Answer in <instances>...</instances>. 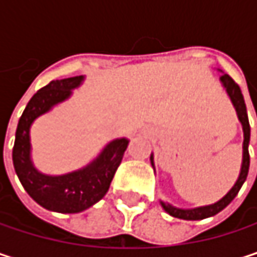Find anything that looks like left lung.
<instances>
[{
    "instance_id": "obj_1",
    "label": "left lung",
    "mask_w": 257,
    "mask_h": 257,
    "mask_svg": "<svg viewBox=\"0 0 257 257\" xmlns=\"http://www.w3.org/2000/svg\"><path fill=\"white\" fill-rule=\"evenodd\" d=\"M222 83L226 87L228 95L231 96L232 104L236 108L238 113V119L242 123V131H244V143H242V165H241V173L239 177L236 180V183L233 184L231 190L216 204L213 205H207V207H199V208H192V210H180L176 207H171L170 204H164L162 207L165 208V211L168 214H171L173 217H179L183 220H201V219H207L211 217L217 213H220L225 207H228L232 202V199L238 195L241 186L244 184V181L247 179L248 174V167H250V155H248V141H250V123H248V116H247V110H245V102H244V96L241 93L239 86L233 81V78L228 74H223ZM152 165H153V156H150Z\"/></svg>"
}]
</instances>
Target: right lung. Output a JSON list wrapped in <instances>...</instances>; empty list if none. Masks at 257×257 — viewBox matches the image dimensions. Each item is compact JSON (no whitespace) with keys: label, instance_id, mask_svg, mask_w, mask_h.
<instances>
[{"label":"right lung","instance_id":"right-lung-1","mask_svg":"<svg viewBox=\"0 0 257 257\" xmlns=\"http://www.w3.org/2000/svg\"><path fill=\"white\" fill-rule=\"evenodd\" d=\"M81 80L83 76L53 80L41 87L29 99L19 119L13 146L15 171L28 195L41 207L58 213H80L104 198L128 147V140H114L90 165L65 176H44L34 168L29 159L31 123L55 104L67 99Z\"/></svg>","mask_w":257,"mask_h":257}]
</instances>
